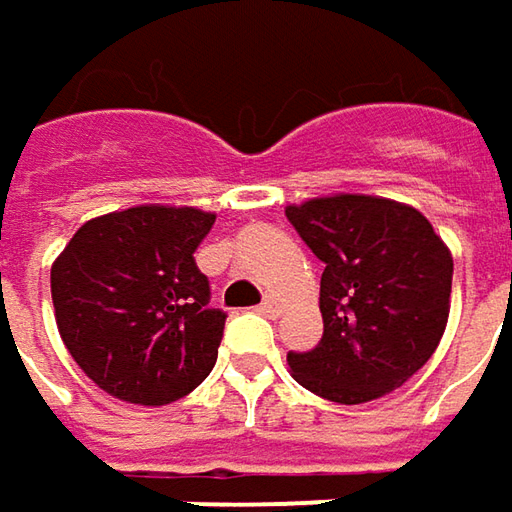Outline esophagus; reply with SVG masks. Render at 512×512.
Segmentation results:
<instances>
[{"instance_id": "obj_1", "label": "esophagus", "mask_w": 512, "mask_h": 512, "mask_svg": "<svg viewBox=\"0 0 512 512\" xmlns=\"http://www.w3.org/2000/svg\"><path fill=\"white\" fill-rule=\"evenodd\" d=\"M259 310H262L265 316H279V313H282V302H279L276 296H265V302L259 305Z\"/></svg>"}]
</instances>
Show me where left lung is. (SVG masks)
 <instances>
[{
	"mask_svg": "<svg viewBox=\"0 0 512 512\" xmlns=\"http://www.w3.org/2000/svg\"><path fill=\"white\" fill-rule=\"evenodd\" d=\"M285 216L325 262V336L287 353L290 376L336 404H364L402 387L442 342L453 256L413 205L364 193L316 196Z\"/></svg>",
	"mask_w": 512,
	"mask_h": 512,
	"instance_id": "1",
	"label": "left lung"
}]
</instances>
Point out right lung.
Instances as JSON below:
<instances>
[{"instance_id":"obj_1","label":"right lung","mask_w":512,"mask_h":512,"mask_svg":"<svg viewBox=\"0 0 512 512\" xmlns=\"http://www.w3.org/2000/svg\"><path fill=\"white\" fill-rule=\"evenodd\" d=\"M216 213L136 205L96 216L50 267L59 336L96 387L113 399L159 407L205 382L219 356L225 313L196 247Z\"/></svg>"}]
</instances>
